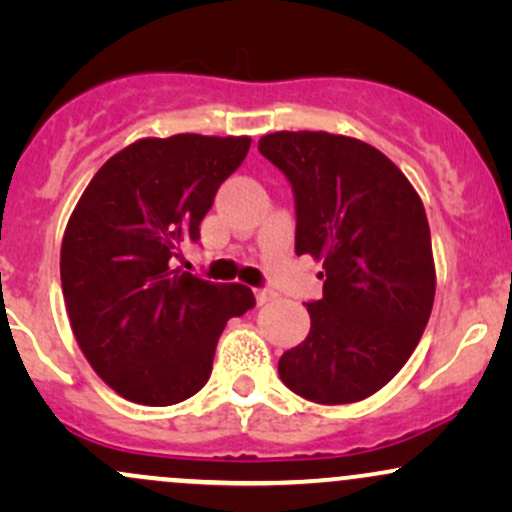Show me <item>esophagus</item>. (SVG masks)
<instances>
[{
	"instance_id": "34e87169",
	"label": "esophagus",
	"mask_w": 512,
	"mask_h": 512,
	"mask_svg": "<svg viewBox=\"0 0 512 512\" xmlns=\"http://www.w3.org/2000/svg\"><path fill=\"white\" fill-rule=\"evenodd\" d=\"M255 298H257V303L264 305V303L274 301L276 293H274L272 289H267V286H257V289H255Z\"/></svg>"
}]
</instances>
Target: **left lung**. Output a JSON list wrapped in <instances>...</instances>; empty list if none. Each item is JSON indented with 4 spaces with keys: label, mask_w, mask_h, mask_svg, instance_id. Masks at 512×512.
Listing matches in <instances>:
<instances>
[{
    "label": "left lung",
    "mask_w": 512,
    "mask_h": 512,
    "mask_svg": "<svg viewBox=\"0 0 512 512\" xmlns=\"http://www.w3.org/2000/svg\"><path fill=\"white\" fill-rule=\"evenodd\" d=\"M260 154L291 182L296 255L322 262L310 332L279 358L289 390L317 404L361 402L414 354L436 296L421 197L375 146L330 132H274Z\"/></svg>",
    "instance_id": "1"
}]
</instances>
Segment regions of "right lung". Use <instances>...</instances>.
I'll use <instances>...</instances> for the list:
<instances>
[{"mask_svg": "<svg viewBox=\"0 0 512 512\" xmlns=\"http://www.w3.org/2000/svg\"><path fill=\"white\" fill-rule=\"evenodd\" d=\"M248 149L250 137L139 139L103 163L69 216V322L91 368L129 402L168 407L202 390L226 322L255 305L248 286L175 267Z\"/></svg>", "mask_w": 512, "mask_h": 512, "instance_id": "obj_1", "label": "right lung"}]
</instances>
